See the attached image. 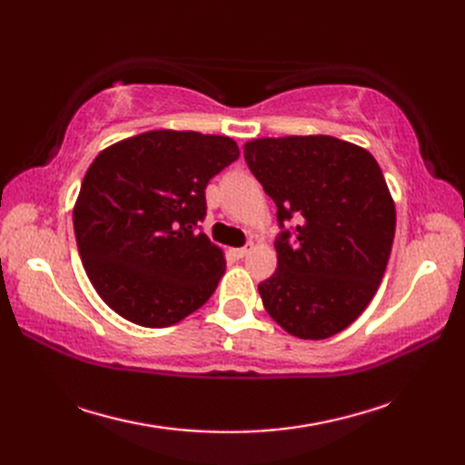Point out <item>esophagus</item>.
Instances as JSON below:
<instances>
[{
    "mask_svg": "<svg viewBox=\"0 0 465 465\" xmlns=\"http://www.w3.org/2000/svg\"><path fill=\"white\" fill-rule=\"evenodd\" d=\"M252 252V245H245V248H238V250H232V253L235 255V258L238 260H242V258H245V255H248Z\"/></svg>",
    "mask_w": 465,
    "mask_h": 465,
    "instance_id": "1",
    "label": "esophagus"
}]
</instances>
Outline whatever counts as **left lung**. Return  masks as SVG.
Returning <instances> with one entry per match:
<instances>
[{
  "mask_svg": "<svg viewBox=\"0 0 465 465\" xmlns=\"http://www.w3.org/2000/svg\"><path fill=\"white\" fill-rule=\"evenodd\" d=\"M248 167L295 220L275 242L278 270L258 285L272 320L300 340L348 328L378 292L396 232V203L375 157L331 135L245 142Z\"/></svg>",
  "mask_w": 465,
  "mask_h": 465,
  "instance_id": "8db88e82",
  "label": "left lung"
}]
</instances>
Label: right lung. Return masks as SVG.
I'll return each mask as SVG.
<instances>
[{"mask_svg": "<svg viewBox=\"0 0 465 465\" xmlns=\"http://www.w3.org/2000/svg\"><path fill=\"white\" fill-rule=\"evenodd\" d=\"M240 157L227 135L152 130L107 145L74 205L84 270L127 322L167 328L200 310L225 272L223 250L197 233L205 185Z\"/></svg>", "mask_w": 465, "mask_h": 465, "instance_id": "right-lung-1", "label": "right lung"}]
</instances>
